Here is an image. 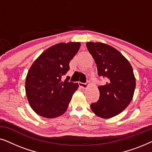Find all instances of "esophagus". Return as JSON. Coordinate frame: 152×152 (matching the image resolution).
<instances>
[{
  "instance_id": "1",
  "label": "esophagus",
  "mask_w": 152,
  "mask_h": 152,
  "mask_svg": "<svg viewBox=\"0 0 152 152\" xmlns=\"http://www.w3.org/2000/svg\"><path fill=\"white\" fill-rule=\"evenodd\" d=\"M79 85H80V86L81 87V88H86L87 87H88L89 85H90V83H89V82H87L86 83L80 82V83H79Z\"/></svg>"
}]
</instances>
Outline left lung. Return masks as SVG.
I'll use <instances>...</instances> for the list:
<instances>
[{"mask_svg": "<svg viewBox=\"0 0 152 152\" xmlns=\"http://www.w3.org/2000/svg\"><path fill=\"white\" fill-rule=\"evenodd\" d=\"M88 50L97 65V74L107 78V84L98 86L99 99L91 104L95 115L110 118L125 109L136 88V78L129 62L118 50L103 43L87 42Z\"/></svg>", "mask_w": 152, "mask_h": 152, "instance_id": "obj_1", "label": "left lung"}]
</instances>
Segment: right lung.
<instances>
[{"instance_id":"1","label":"right lung","mask_w":152,"mask_h":152,"mask_svg":"<svg viewBox=\"0 0 152 152\" xmlns=\"http://www.w3.org/2000/svg\"><path fill=\"white\" fill-rule=\"evenodd\" d=\"M80 42L59 43L43 52L35 60L26 79L28 102L35 113L46 118L63 115L77 83L61 81L70 69L69 63L80 48Z\"/></svg>"}]
</instances>
